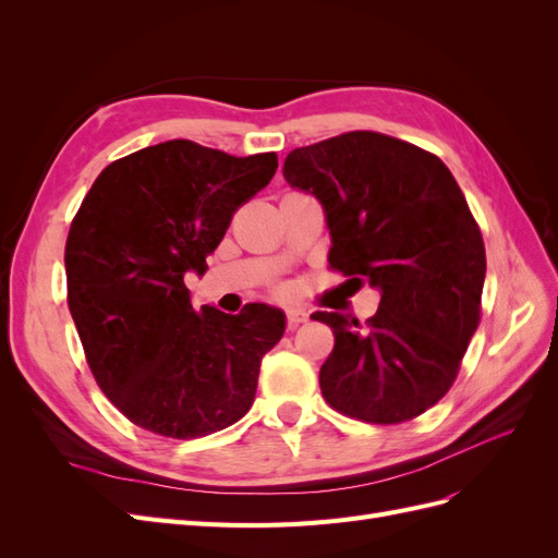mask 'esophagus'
<instances>
[{"label":"esophagus","instance_id":"obj_1","mask_svg":"<svg viewBox=\"0 0 558 558\" xmlns=\"http://www.w3.org/2000/svg\"><path fill=\"white\" fill-rule=\"evenodd\" d=\"M286 318H289V328H298L300 324H305V320L310 318V312L302 307H289L286 310Z\"/></svg>","mask_w":558,"mask_h":558}]
</instances>
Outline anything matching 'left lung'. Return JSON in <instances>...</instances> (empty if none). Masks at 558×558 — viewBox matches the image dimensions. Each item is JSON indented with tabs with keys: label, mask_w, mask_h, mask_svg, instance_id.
Listing matches in <instances>:
<instances>
[{
	"label": "left lung",
	"mask_w": 558,
	"mask_h": 558,
	"mask_svg": "<svg viewBox=\"0 0 558 558\" xmlns=\"http://www.w3.org/2000/svg\"><path fill=\"white\" fill-rule=\"evenodd\" d=\"M283 179L324 207L328 263L381 295L367 326L312 314L335 335L320 393L367 424L424 414L449 391L480 324L486 253L459 183L437 156L379 132L293 148Z\"/></svg>",
	"instance_id": "8db88e82"
}]
</instances>
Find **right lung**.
I'll list each match as a JSON object with an SVG mask.
<instances>
[{
	"instance_id": "right-lung-1",
	"label": "right lung",
	"mask_w": 558,
	"mask_h": 558,
	"mask_svg": "<svg viewBox=\"0 0 558 558\" xmlns=\"http://www.w3.org/2000/svg\"><path fill=\"white\" fill-rule=\"evenodd\" d=\"M277 165L172 140L105 167L83 199L64 248L70 312L99 388L132 424L189 440L253 404L286 314L265 302L197 314L183 277L207 272L234 209Z\"/></svg>"
}]
</instances>
